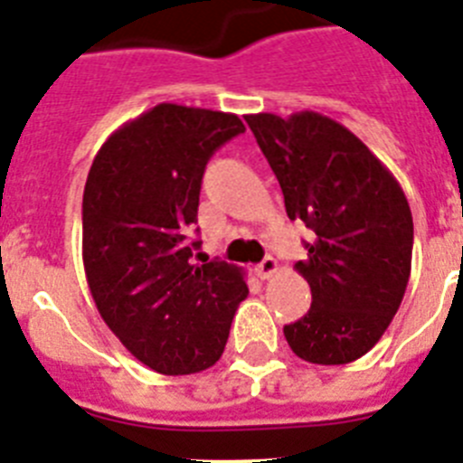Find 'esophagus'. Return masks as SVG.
<instances>
[{
  "label": "esophagus",
  "instance_id": "obj_1",
  "mask_svg": "<svg viewBox=\"0 0 463 463\" xmlns=\"http://www.w3.org/2000/svg\"><path fill=\"white\" fill-rule=\"evenodd\" d=\"M276 271H279V262H276L274 258H264L262 262L255 267V274H258L260 279H271Z\"/></svg>",
  "mask_w": 463,
  "mask_h": 463
}]
</instances>
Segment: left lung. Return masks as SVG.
<instances>
[{
    "instance_id": "left-lung-1",
    "label": "left lung",
    "mask_w": 463,
    "mask_h": 463,
    "mask_svg": "<svg viewBox=\"0 0 463 463\" xmlns=\"http://www.w3.org/2000/svg\"><path fill=\"white\" fill-rule=\"evenodd\" d=\"M286 213L314 232L295 269L311 309L283 327L302 361L345 365L386 333L412 269V213L398 180L358 137L318 112L248 114Z\"/></svg>"
}]
</instances>
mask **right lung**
Listing matches in <instances>:
<instances>
[{"label": "right lung", "instance_id": "add662e5", "mask_svg": "<svg viewBox=\"0 0 463 463\" xmlns=\"http://www.w3.org/2000/svg\"><path fill=\"white\" fill-rule=\"evenodd\" d=\"M243 130L236 114L161 102L114 130L86 177L81 255L93 302L118 342L161 374L215 365L248 298L243 271L196 262L201 243L189 236L205 164Z\"/></svg>", "mask_w": 463, "mask_h": 463}]
</instances>
